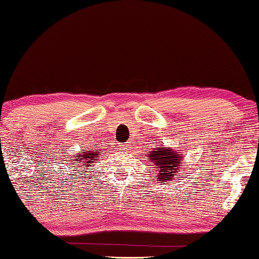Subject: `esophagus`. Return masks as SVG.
I'll use <instances>...</instances> for the list:
<instances>
[{"instance_id":"obj_1","label":"esophagus","mask_w":259,"mask_h":259,"mask_svg":"<svg viewBox=\"0 0 259 259\" xmlns=\"http://www.w3.org/2000/svg\"><path fill=\"white\" fill-rule=\"evenodd\" d=\"M121 147H123V149H127V148H130L129 142H125V143H124V145H121Z\"/></svg>"}]
</instances>
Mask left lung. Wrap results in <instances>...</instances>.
<instances>
[{
    "label": "left lung",
    "mask_w": 259,
    "mask_h": 259,
    "mask_svg": "<svg viewBox=\"0 0 259 259\" xmlns=\"http://www.w3.org/2000/svg\"><path fill=\"white\" fill-rule=\"evenodd\" d=\"M179 154L174 153L169 148L159 147V149H154L153 153L149 152L148 160H152V163L155 164L157 169H159L157 179L163 183L165 180H171L175 175V171L180 170L181 161ZM158 171V170H157Z\"/></svg>",
    "instance_id": "obj_1"
}]
</instances>
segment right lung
Instances as JSON below:
<instances>
[{
	"mask_svg": "<svg viewBox=\"0 0 259 259\" xmlns=\"http://www.w3.org/2000/svg\"><path fill=\"white\" fill-rule=\"evenodd\" d=\"M99 155H100V152H96V153H94V152H89V151L80 152L79 155H76V163H74V165H77L78 163H80V161H83L82 165H87V166H89V164L93 163V160L98 159Z\"/></svg>",
	"mask_w": 259,
	"mask_h": 259,
	"instance_id": "add662e5",
	"label": "right lung"
}]
</instances>
